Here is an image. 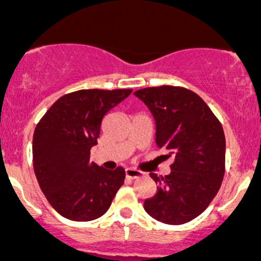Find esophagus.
I'll use <instances>...</instances> for the list:
<instances>
[{
    "label": "esophagus",
    "mask_w": 261,
    "mask_h": 261,
    "mask_svg": "<svg viewBox=\"0 0 261 261\" xmlns=\"http://www.w3.org/2000/svg\"><path fill=\"white\" fill-rule=\"evenodd\" d=\"M142 175H143V173L140 170H136V169H133V168L126 169V177L131 178V179L139 178V177H142Z\"/></svg>",
    "instance_id": "obj_1"
}]
</instances>
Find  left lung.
<instances>
[{"mask_svg": "<svg viewBox=\"0 0 261 261\" xmlns=\"http://www.w3.org/2000/svg\"><path fill=\"white\" fill-rule=\"evenodd\" d=\"M134 95L153 116L157 147L174 157L170 174H149L157 192L145 199V212L164 224H186L206 210L221 186L224 128L203 98L183 87H149Z\"/></svg>", "mask_w": 261, "mask_h": 261, "instance_id": "obj_1", "label": "left lung"}]
</instances>
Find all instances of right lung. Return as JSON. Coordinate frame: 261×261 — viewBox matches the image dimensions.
<instances>
[{"label": "right lung", "instance_id": "add662e5", "mask_svg": "<svg viewBox=\"0 0 261 261\" xmlns=\"http://www.w3.org/2000/svg\"><path fill=\"white\" fill-rule=\"evenodd\" d=\"M133 90H81L62 96L40 119L32 157L40 189L61 216L92 221L109 210L125 182V169L90 161L104 117Z\"/></svg>", "mask_w": 261, "mask_h": 261}]
</instances>
